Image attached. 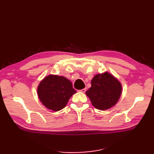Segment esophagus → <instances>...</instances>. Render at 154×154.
<instances>
[{
  "instance_id": "1",
  "label": "esophagus",
  "mask_w": 154,
  "mask_h": 154,
  "mask_svg": "<svg viewBox=\"0 0 154 154\" xmlns=\"http://www.w3.org/2000/svg\"><path fill=\"white\" fill-rule=\"evenodd\" d=\"M79 91H80V92H83V93H84V92H85V91H86V88H83V89H81V90H79Z\"/></svg>"
}]
</instances>
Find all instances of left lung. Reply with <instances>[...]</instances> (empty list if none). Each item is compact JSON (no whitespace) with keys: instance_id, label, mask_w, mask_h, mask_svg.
Wrapping results in <instances>:
<instances>
[{"instance_id":"obj_1","label":"left lung","mask_w":154,"mask_h":154,"mask_svg":"<svg viewBox=\"0 0 154 154\" xmlns=\"http://www.w3.org/2000/svg\"><path fill=\"white\" fill-rule=\"evenodd\" d=\"M121 83L108 72L98 74L92 78L91 87L86 91L92 105L105 110L114 106L122 94Z\"/></svg>"}]
</instances>
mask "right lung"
<instances>
[{
  "mask_svg": "<svg viewBox=\"0 0 154 154\" xmlns=\"http://www.w3.org/2000/svg\"><path fill=\"white\" fill-rule=\"evenodd\" d=\"M37 92L43 105L53 111L63 109L70 97L76 92L71 81L58 75L46 76L40 83Z\"/></svg>",
  "mask_w": 154,
  "mask_h": 154,
  "instance_id": "add662e5",
  "label": "right lung"
}]
</instances>
